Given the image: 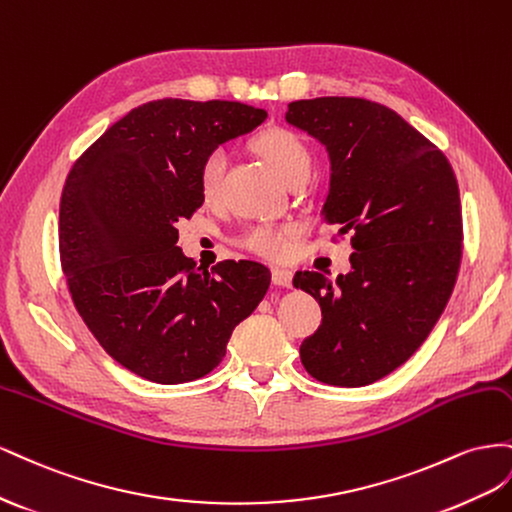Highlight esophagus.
Segmentation results:
<instances>
[{
	"label": "esophagus",
	"mask_w": 512,
	"mask_h": 512,
	"mask_svg": "<svg viewBox=\"0 0 512 512\" xmlns=\"http://www.w3.org/2000/svg\"><path fill=\"white\" fill-rule=\"evenodd\" d=\"M291 279H294V274L285 268H274L272 270V283L276 287H291Z\"/></svg>",
	"instance_id": "obj_1"
}]
</instances>
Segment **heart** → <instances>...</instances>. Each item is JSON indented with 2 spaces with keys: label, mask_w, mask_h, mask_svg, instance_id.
I'll use <instances>...</instances> for the list:
<instances>
[{
  "label": "heart",
  "mask_w": 512,
  "mask_h": 512,
  "mask_svg": "<svg viewBox=\"0 0 512 512\" xmlns=\"http://www.w3.org/2000/svg\"><path fill=\"white\" fill-rule=\"evenodd\" d=\"M253 150L266 160V165L276 173L281 182H289L300 173L311 171V152L306 143L289 130L283 128H270L253 139ZM227 158L223 152H212L203 160L199 171V188L201 195L206 199H214L221 191V182L225 175ZM294 227L291 225H255L244 233L242 244L257 255L264 257H283L287 251V242L294 236Z\"/></svg>",
  "instance_id": "obj_1"
}]
</instances>
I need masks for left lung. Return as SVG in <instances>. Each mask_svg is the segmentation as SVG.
Here are the masks:
<instances>
[{
	"instance_id": "8db88e82",
	"label": "left lung",
	"mask_w": 512,
	"mask_h": 512,
	"mask_svg": "<svg viewBox=\"0 0 512 512\" xmlns=\"http://www.w3.org/2000/svg\"><path fill=\"white\" fill-rule=\"evenodd\" d=\"M285 120L326 148L321 221L352 233L354 246L337 281L294 276L324 315L300 360L324 384L367 386L401 367L446 309L461 264L457 178L429 139L377 102L296 100Z\"/></svg>"
}]
</instances>
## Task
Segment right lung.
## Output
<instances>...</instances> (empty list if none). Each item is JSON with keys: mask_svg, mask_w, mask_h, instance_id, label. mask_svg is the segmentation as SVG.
<instances>
[{"mask_svg": "<svg viewBox=\"0 0 512 512\" xmlns=\"http://www.w3.org/2000/svg\"><path fill=\"white\" fill-rule=\"evenodd\" d=\"M266 118L242 102L154 100L115 122L68 173L60 257L72 302L102 349L143 379L208 375L266 296L270 270L257 261L208 272L175 246V225L203 203V160Z\"/></svg>", "mask_w": 512, "mask_h": 512, "instance_id": "obj_1", "label": "right lung"}]
</instances>
